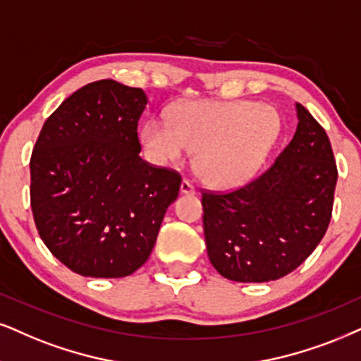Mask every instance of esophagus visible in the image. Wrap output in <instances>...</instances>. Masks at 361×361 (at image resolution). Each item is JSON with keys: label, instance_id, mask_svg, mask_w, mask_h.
<instances>
[{"label": "esophagus", "instance_id": "esophagus-1", "mask_svg": "<svg viewBox=\"0 0 361 361\" xmlns=\"http://www.w3.org/2000/svg\"><path fill=\"white\" fill-rule=\"evenodd\" d=\"M180 191H181V193H183V195H195L196 190H195V186L191 185L188 180H183V181H181Z\"/></svg>", "mask_w": 361, "mask_h": 361}]
</instances>
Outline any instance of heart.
Listing matches in <instances>:
<instances>
[{
	"label": "heart",
	"instance_id": "obj_1",
	"mask_svg": "<svg viewBox=\"0 0 361 361\" xmlns=\"http://www.w3.org/2000/svg\"><path fill=\"white\" fill-rule=\"evenodd\" d=\"M281 131L276 108L246 102H185L170 118H153L140 141L154 163H180L196 152L195 166L208 185L245 183L264 165Z\"/></svg>",
	"mask_w": 361,
	"mask_h": 361
}]
</instances>
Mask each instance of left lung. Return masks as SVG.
Listing matches in <instances>:
<instances>
[{
  "label": "left lung",
  "instance_id": "8db88e82",
  "mask_svg": "<svg viewBox=\"0 0 361 361\" xmlns=\"http://www.w3.org/2000/svg\"><path fill=\"white\" fill-rule=\"evenodd\" d=\"M296 131L276 161L230 193H203L208 258L231 281L264 283L298 268L331 218L336 165L325 130L295 103Z\"/></svg>",
  "mask_w": 361,
  "mask_h": 361
}]
</instances>
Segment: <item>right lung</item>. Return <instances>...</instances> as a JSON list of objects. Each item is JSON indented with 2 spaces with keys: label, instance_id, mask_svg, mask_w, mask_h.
Instances as JSON below:
<instances>
[{
  "label": "right lung",
  "instance_id": "add662e5",
  "mask_svg": "<svg viewBox=\"0 0 361 361\" xmlns=\"http://www.w3.org/2000/svg\"><path fill=\"white\" fill-rule=\"evenodd\" d=\"M141 88L99 80L44 121L31 154V209L54 258L81 276L123 278L147 262L181 178L140 158Z\"/></svg>",
  "mask_w": 361,
  "mask_h": 361
}]
</instances>
